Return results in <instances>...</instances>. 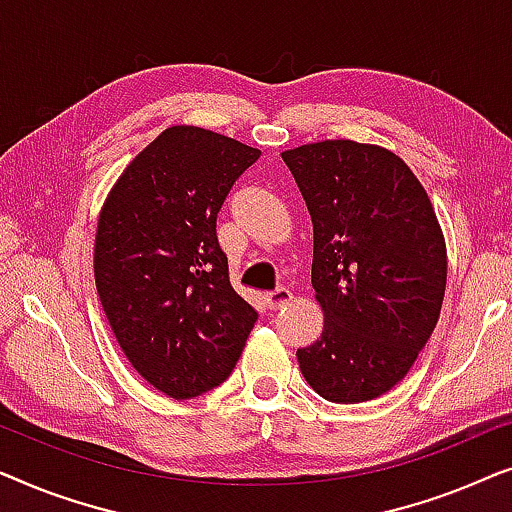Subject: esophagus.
Segmentation results:
<instances>
[{
	"mask_svg": "<svg viewBox=\"0 0 512 512\" xmlns=\"http://www.w3.org/2000/svg\"><path fill=\"white\" fill-rule=\"evenodd\" d=\"M264 301H266V304H269V308H273V311H276V308H283L285 304H290V301H292V290H287V287H278V290H273V292L266 294Z\"/></svg>",
	"mask_w": 512,
	"mask_h": 512,
	"instance_id": "34e87169",
	"label": "esophagus"
}]
</instances>
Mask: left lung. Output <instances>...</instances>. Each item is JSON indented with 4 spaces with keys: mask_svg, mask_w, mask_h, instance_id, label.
I'll return each mask as SVG.
<instances>
[{
    "mask_svg": "<svg viewBox=\"0 0 512 512\" xmlns=\"http://www.w3.org/2000/svg\"><path fill=\"white\" fill-rule=\"evenodd\" d=\"M283 162L313 220L311 280L325 311L299 369L327 401L376 399L410 371L441 315V225L408 164L380 146L320 141Z\"/></svg>",
    "mask_w": 512,
    "mask_h": 512,
    "instance_id": "1",
    "label": "left lung"
}]
</instances>
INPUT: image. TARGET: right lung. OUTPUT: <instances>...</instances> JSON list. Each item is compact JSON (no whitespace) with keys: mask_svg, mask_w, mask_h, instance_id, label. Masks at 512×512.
<instances>
[{"mask_svg":"<svg viewBox=\"0 0 512 512\" xmlns=\"http://www.w3.org/2000/svg\"><path fill=\"white\" fill-rule=\"evenodd\" d=\"M257 160L229 136L169 127L122 171L99 215V301L139 376L171 399L225 383L257 322L229 283L215 229Z\"/></svg>","mask_w":512,"mask_h":512,"instance_id":"obj_1","label":"right lung"}]
</instances>
